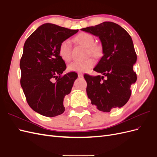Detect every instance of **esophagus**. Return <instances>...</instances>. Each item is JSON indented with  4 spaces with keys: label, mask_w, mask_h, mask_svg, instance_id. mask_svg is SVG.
Returning <instances> with one entry per match:
<instances>
[{
    "label": "esophagus",
    "mask_w": 157,
    "mask_h": 157,
    "mask_svg": "<svg viewBox=\"0 0 157 157\" xmlns=\"http://www.w3.org/2000/svg\"><path fill=\"white\" fill-rule=\"evenodd\" d=\"M78 77L79 78H82L83 77V74H82V73H78Z\"/></svg>",
    "instance_id": "esophagus-1"
}]
</instances>
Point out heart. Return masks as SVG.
<instances>
[{
    "label": "heart",
    "mask_w": 157,
    "mask_h": 157,
    "mask_svg": "<svg viewBox=\"0 0 157 157\" xmlns=\"http://www.w3.org/2000/svg\"><path fill=\"white\" fill-rule=\"evenodd\" d=\"M75 40L88 48L89 53L92 56H98L101 54V46L94 44V38L89 33H80L75 37ZM71 42L69 39L63 40L59 46V54L61 59L67 62L71 59ZM94 64L95 61L92 58H88L84 61H75L68 65V70L72 72L84 73L92 68Z\"/></svg>",
    "instance_id": "obj_1"
}]
</instances>
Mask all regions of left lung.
<instances>
[{"instance_id": "1", "label": "left lung", "mask_w": 157, "mask_h": 157, "mask_svg": "<svg viewBox=\"0 0 157 157\" xmlns=\"http://www.w3.org/2000/svg\"><path fill=\"white\" fill-rule=\"evenodd\" d=\"M81 30L99 38L103 54L94 69L103 76L84 75L88 98L92 105L103 112L122 107L129 100L130 87L137 80L133 69L137 56L130 35L119 25L111 21Z\"/></svg>"}]
</instances>
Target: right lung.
<instances>
[{
    "mask_svg": "<svg viewBox=\"0 0 157 157\" xmlns=\"http://www.w3.org/2000/svg\"><path fill=\"white\" fill-rule=\"evenodd\" d=\"M78 31L44 23L25 42L20 63L21 86L30 107L42 115L53 117L65 111L64 98L78 75L75 72L62 75L67 67L59 54V46Z\"/></svg>",
    "mask_w": 157,
    "mask_h": 157,
    "instance_id": "obj_1",
    "label": "right lung"
}]
</instances>
